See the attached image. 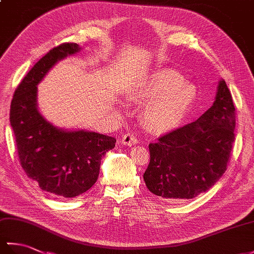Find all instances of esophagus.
I'll return each instance as SVG.
<instances>
[{"label": "esophagus", "instance_id": "1", "mask_svg": "<svg viewBox=\"0 0 254 254\" xmlns=\"http://www.w3.org/2000/svg\"><path fill=\"white\" fill-rule=\"evenodd\" d=\"M137 143H138L137 138L130 133L124 134V135L121 137V144L126 145V146H132V145H136Z\"/></svg>", "mask_w": 254, "mask_h": 254}]
</instances>
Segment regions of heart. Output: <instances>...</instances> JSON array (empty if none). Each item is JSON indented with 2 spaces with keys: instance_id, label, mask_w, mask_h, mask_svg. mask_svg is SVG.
Masks as SVG:
<instances>
[{
  "instance_id": "heart-1",
  "label": "heart",
  "mask_w": 254,
  "mask_h": 254,
  "mask_svg": "<svg viewBox=\"0 0 254 254\" xmlns=\"http://www.w3.org/2000/svg\"><path fill=\"white\" fill-rule=\"evenodd\" d=\"M130 97L146 102L143 118L148 127L157 132L172 131L185 120L196 97L194 86L186 83L180 73L163 68L133 85Z\"/></svg>"
}]
</instances>
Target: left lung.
<instances>
[{
  "label": "left lung",
  "mask_w": 254,
  "mask_h": 254,
  "mask_svg": "<svg viewBox=\"0 0 254 254\" xmlns=\"http://www.w3.org/2000/svg\"><path fill=\"white\" fill-rule=\"evenodd\" d=\"M235 127L234 101L220 78L207 111L149 144L150 160L143 175L148 190L167 199H189L209 190L227 169Z\"/></svg>",
  "instance_id": "8db88e82"
}]
</instances>
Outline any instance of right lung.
<instances>
[{"label":"right lung","mask_w":254,"mask_h":254,"mask_svg":"<svg viewBox=\"0 0 254 254\" xmlns=\"http://www.w3.org/2000/svg\"><path fill=\"white\" fill-rule=\"evenodd\" d=\"M77 44H63L38 61L15 90L9 122L20 165L41 190L60 197L85 193L98 179L100 161L116 138L87 130L53 126L38 109V87L57 63L78 53Z\"/></svg>","instance_id":"add662e5"}]
</instances>
